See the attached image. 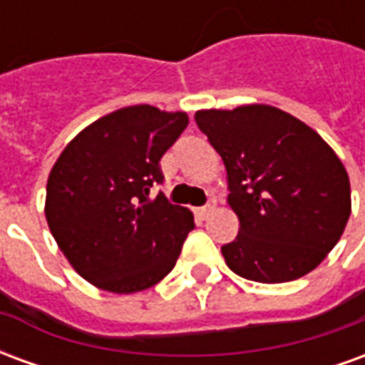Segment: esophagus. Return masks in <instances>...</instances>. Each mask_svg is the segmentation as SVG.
<instances>
[{
    "instance_id": "1",
    "label": "esophagus",
    "mask_w": 365,
    "mask_h": 365,
    "mask_svg": "<svg viewBox=\"0 0 365 365\" xmlns=\"http://www.w3.org/2000/svg\"><path fill=\"white\" fill-rule=\"evenodd\" d=\"M213 211H215V199H211L205 207H201V209H199V215H201L203 219H207V217L213 213Z\"/></svg>"
}]
</instances>
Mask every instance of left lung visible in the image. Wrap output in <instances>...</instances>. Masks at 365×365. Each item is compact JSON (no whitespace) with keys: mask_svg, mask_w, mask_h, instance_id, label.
<instances>
[{"mask_svg":"<svg viewBox=\"0 0 365 365\" xmlns=\"http://www.w3.org/2000/svg\"><path fill=\"white\" fill-rule=\"evenodd\" d=\"M199 130L222 158L240 222L221 248L235 274L260 283L303 277L336 246L352 211L336 152L303 120L264 103L201 109Z\"/></svg>","mask_w":365,"mask_h":365,"instance_id":"1","label":"left lung"}]
</instances>
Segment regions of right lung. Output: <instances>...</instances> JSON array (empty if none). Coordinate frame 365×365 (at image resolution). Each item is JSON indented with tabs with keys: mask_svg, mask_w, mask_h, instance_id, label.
<instances>
[{
	"mask_svg": "<svg viewBox=\"0 0 365 365\" xmlns=\"http://www.w3.org/2000/svg\"><path fill=\"white\" fill-rule=\"evenodd\" d=\"M187 113L133 105L93 120L54 162L44 215L70 266L97 289L136 293L166 277L193 230L190 209L168 203L160 158Z\"/></svg>",
	"mask_w": 365,
	"mask_h": 365,
	"instance_id": "right-lung-1",
	"label": "right lung"
}]
</instances>
